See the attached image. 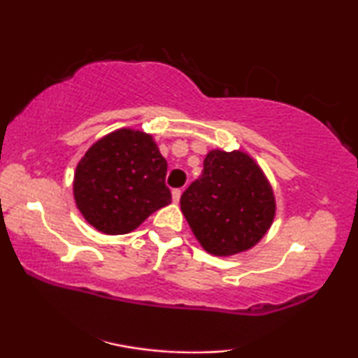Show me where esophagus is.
Returning a JSON list of instances; mask_svg holds the SVG:
<instances>
[{
    "label": "esophagus",
    "instance_id": "34e87169",
    "mask_svg": "<svg viewBox=\"0 0 358 358\" xmlns=\"http://www.w3.org/2000/svg\"><path fill=\"white\" fill-rule=\"evenodd\" d=\"M180 195H182V190H180V189H174L173 190V200H174V202H179Z\"/></svg>",
    "mask_w": 358,
    "mask_h": 358
}]
</instances>
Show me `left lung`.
Wrapping results in <instances>:
<instances>
[{
    "instance_id": "1",
    "label": "left lung",
    "mask_w": 358,
    "mask_h": 358,
    "mask_svg": "<svg viewBox=\"0 0 358 358\" xmlns=\"http://www.w3.org/2000/svg\"><path fill=\"white\" fill-rule=\"evenodd\" d=\"M180 210L205 251L227 257L261 241L275 217V197L248 153L212 150L202 176L180 197Z\"/></svg>"
}]
</instances>
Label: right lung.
Masks as SVG:
<instances>
[{
  "label": "right lung",
  "instance_id": "1",
  "mask_svg": "<svg viewBox=\"0 0 358 358\" xmlns=\"http://www.w3.org/2000/svg\"><path fill=\"white\" fill-rule=\"evenodd\" d=\"M168 163L153 136L119 129L97 140L76 166L73 195L91 227L125 234L171 203Z\"/></svg>",
  "mask_w": 358,
  "mask_h": 358
}]
</instances>
